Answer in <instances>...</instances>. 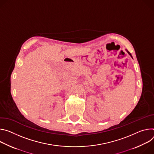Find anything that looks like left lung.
I'll list each match as a JSON object with an SVG mask.
<instances>
[{"mask_svg": "<svg viewBox=\"0 0 154 154\" xmlns=\"http://www.w3.org/2000/svg\"><path fill=\"white\" fill-rule=\"evenodd\" d=\"M125 50H126V51H127V52L128 53V54H129V55H130V56H131V57H132V56H131V54H130V53L128 52V51L127 49H125Z\"/></svg>", "mask_w": 154, "mask_h": 154, "instance_id": "1", "label": "left lung"}]
</instances>
